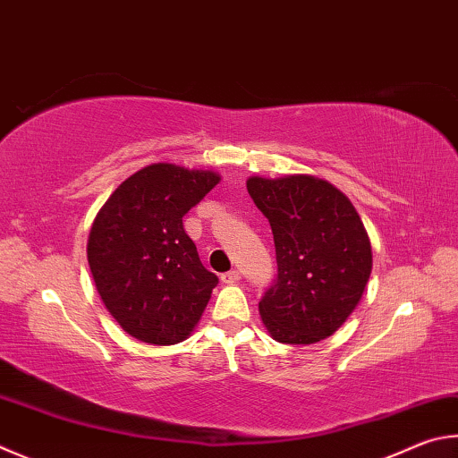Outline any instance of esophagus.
I'll return each instance as SVG.
<instances>
[{
    "mask_svg": "<svg viewBox=\"0 0 458 458\" xmlns=\"http://www.w3.org/2000/svg\"><path fill=\"white\" fill-rule=\"evenodd\" d=\"M220 280L224 282V284H236V282L240 280V272L238 270H230V272H224Z\"/></svg>",
    "mask_w": 458,
    "mask_h": 458,
    "instance_id": "esophagus-1",
    "label": "esophagus"
}]
</instances>
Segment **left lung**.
I'll return each instance as SVG.
<instances>
[{
	"label": "left lung",
	"mask_w": 458,
	"mask_h": 458,
	"mask_svg": "<svg viewBox=\"0 0 458 458\" xmlns=\"http://www.w3.org/2000/svg\"><path fill=\"white\" fill-rule=\"evenodd\" d=\"M270 222L278 276L260 316L282 344H314L343 327L360 302L372 270L370 240L351 200L306 174L246 182Z\"/></svg>",
	"instance_id": "left-lung-1"
}]
</instances>
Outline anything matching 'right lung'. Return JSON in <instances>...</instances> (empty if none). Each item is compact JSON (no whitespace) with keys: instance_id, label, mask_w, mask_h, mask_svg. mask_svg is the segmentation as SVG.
I'll return each mask as SVG.
<instances>
[{"instance_id":"obj_1","label":"right lung","mask_w":458,"mask_h":458,"mask_svg":"<svg viewBox=\"0 0 458 458\" xmlns=\"http://www.w3.org/2000/svg\"><path fill=\"white\" fill-rule=\"evenodd\" d=\"M220 176L176 164L131 174L98 212L88 238L96 288L115 322L148 344L186 340L218 276L206 270L182 218Z\"/></svg>"}]
</instances>
